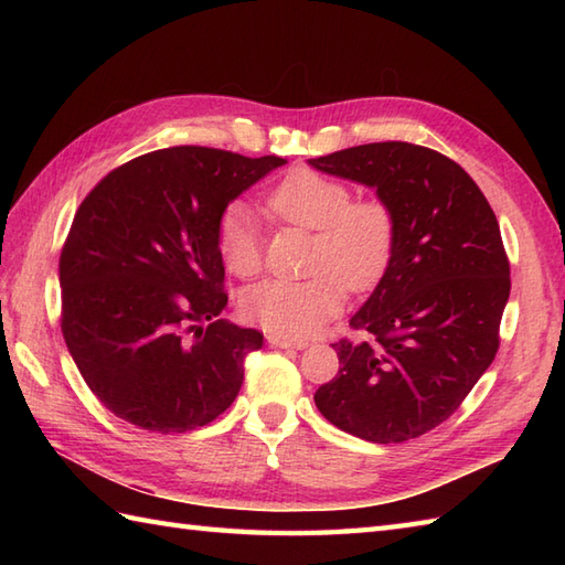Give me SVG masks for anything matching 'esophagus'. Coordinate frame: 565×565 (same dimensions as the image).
Segmentation results:
<instances>
[{"mask_svg":"<svg viewBox=\"0 0 565 565\" xmlns=\"http://www.w3.org/2000/svg\"><path fill=\"white\" fill-rule=\"evenodd\" d=\"M267 342H269V347H276V350H306L308 347V342L276 338V334H267Z\"/></svg>","mask_w":565,"mask_h":565,"instance_id":"obj_1","label":"esophagus"}]
</instances>
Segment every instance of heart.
<instances>
[{
    "mask_svg": "<svg viewBox=\"0 0 565 565\" xmlns=\"http://www.w3.org/2000/svg\"><path fill=\"white\" fill-rule=\"evenodd\" d=\"M267 206L276 218L316 233L310 255L316 276L249 286L239 298V310L276 338L303 340L340 313L344 286L359 294L383 279L395 252V218L383 201H354L344 182L313 170L286 174L271 189ZM215 243L227 271L239 279L262 269L259 225L245 203H231L221 213Z\"/></svg>",
    "mask_w": 565,
    "mask_h": 565,
    "instance_id": "obj_1",
    "label": "heart"
}]
</instances>
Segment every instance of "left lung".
<instances>
[{
	"label": "left lung",
	"mask_w": 565,
	"mask_h": 565,
	"mask_svg": "<svg viewBox=\"0 0 565 565\" xmlns=\"http://www.w3.org/2000/svg\"><path fill=\"white\" fill-rule=\"evenodd\" d=\"M376 189L395 218L388 271L340 340V371L316 391L322 417L374 444L441 425L493 364L510 262L483 191L454 160L413 142H369L308 160Z\"/></svg>",
	"instance_id": "obj_1"
}]
</instances>
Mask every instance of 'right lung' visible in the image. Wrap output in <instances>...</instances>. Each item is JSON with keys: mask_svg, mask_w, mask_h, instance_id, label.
Listing matches in <instances>:
<instances>
[{"mask_svg": "<svg viewBox=\"0 0 565 565\" xmlns=\"http://www.w3.org/2000/svg\"><path fill=\"white\" fill-rule=\"evenodd\" d=\"M284 158L164 148L89 191L60 255L63 338L104 407L148 431L209 425L237 398L262 332L221 320L215 225Z\"/></svg>", "mask_w": 565, "mask_h": 565, "instance_id": "add662e5", "label": "right lung"}]
</instances>
